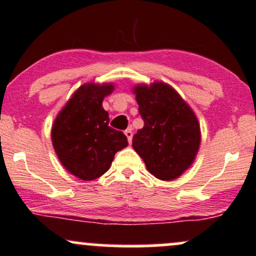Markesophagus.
I'll list each match as a JSON object with an SVG mask.
<instances>
[{
  "instance_id": "obj_1",
  "label": "esophagus",
  "mask_w": 256,
  "mask_h": 256,
  "mask_svg": "<svg viewBox=\"0 0 256 256\" xmlns=\"http://www.w3.org/2000/svg\"><path fill=\"white\" fill-rule=\"evenodd\" d=\"M124 134H126V136H127V138H128V142L130 144L132 140H133V132H132V128L126 129Z\"/></svg>"
}]
</instances>
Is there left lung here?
Listing matches in <instances>:
<instances>
[{"label": "left lung", "instance_id": "left-lung-1", "mask_svg": "<svg viewBox=\"0 0 256 256\" xmlns=\"http://www.w3.org/2000/svg\"><path fill=\"white\" fill-rule=\"evenodd\" d=\"M144 128L133 138V148L158 179L173 180L194 162L200 144L194 112L179 94L162 82L134 88Z\"/></svg>", "mask_w": 256, "mask_h": 256}]
</instances>
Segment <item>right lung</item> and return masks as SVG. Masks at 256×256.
I'll return each instance as SVG.
<instances>
[{
  "instance_id": "1",
  "label": "right lung",
  "mask_w": 256,
  "mask_h": 256,
  "mask_svg": "<svg viewBox=\"0 0 256 256\" xmlns=\"http://www.w3.org/2000/svg\"><path fill=\"white\" fill-rule=\"evenodd\" d=\"M112 90V84L82 85L53 123L51 136L56 156L82 180L100 178L115 154L128 146L127 136L109 127V114L102 106L104 97Z\"/></svg>"
}]
</instances>
